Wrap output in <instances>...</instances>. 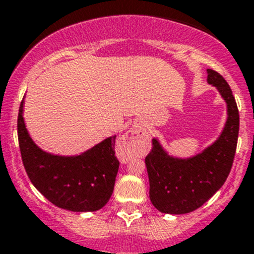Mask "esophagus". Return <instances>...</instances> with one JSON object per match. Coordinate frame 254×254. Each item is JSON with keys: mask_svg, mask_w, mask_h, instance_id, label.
Listing matches in <instances>:
<instances>
[{"mask_svg": "<svg viewBox=\"0 0 254 254\" xmlns=\"http://www.w3.org/2000/svg\"><path fill=\"white\" fill-rule=\"evenodd\" d=\"M148 136V132L144 129H141L140 127H135L131 130H129L127 132H125L120 138L119 143H118V149H119L122 153L124 151H129L130 149L135 148L136 145L144 141Z\"/></svg>", "mask_w": 254, "mask_h": 254, "instance_id": "34e87169", "label": "esophagus"}]
</instances>
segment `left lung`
<instances>
[{
	"label": "left lung",
	"instance_id": "1",
	"mask_svg": "<svg viewBox=\"0 0 254 254\" xmlns=\"http://www.w3.org/2000/svg\"><path fill=\"white\" fill-rule=\"evenodd\" d=\"M208 84L218 89L227 103L226 125L219 138L191 158L170 156L156 139L146 155L149 196L154 207L167 214H186L202 207L222 188L228 178L236 154L239 113L228 82L217 71L208 68Z\"/></svg>",
	"mask_w": 254,
	"mask_h": 254
}]
</instances>
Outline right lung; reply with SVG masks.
<instances>
[{
	"instance_id": "obj_1",
	"label": "right lung",
	"mask_w": 254,
	"mask_h": 254,
	"mask_svg": "<svg viewBox=\"0 0 254 254\" xmlns=\"http://www.w3.org/2000/svg\"><path fill=\"white\" fill-rule=\"evenodd\" d=\"M23 100L17 119L18 144L26 173L35 188L52 204L72 212H95L109 202L119 160L115 156L116 135L75 156L41 150L32 141L23 122Z\"/></svg>"
}]
</instances>
